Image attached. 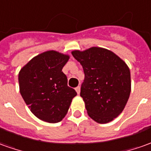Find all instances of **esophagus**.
I'll use <instances>...</instances> for the list:
<instances>
[{
  "label": "esophagus",
  "instance_id": "obj_1",
  "mask_svg": "<svg viewBox=\"0 0 151 151\" xmlns=\"http://www.w3.org/2000/svg\"><path fill=\"white\" fill-rule=\"evenodd\" d=\"M75 90H76V91H77V93L78 94H79L80 93V86H77V87H76L75 88Z\"/></svg>",
  "mask_w": 151,
  "mask_h": 151
}]
</instances>
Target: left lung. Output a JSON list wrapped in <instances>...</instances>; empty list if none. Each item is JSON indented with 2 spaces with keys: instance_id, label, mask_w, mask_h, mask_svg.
<instances>
[{
  "instance_id": "left-lung-1",
  "label": "left lung",
  "mask_w": 151,
  "mask_h": 151,
  "mask_svg": "<svg viewBox=\"0 0 151 151\" xmlns=\"http://www.w3.org/2000/svg\"><path fill=\"white\" fill-rule=\"evenodd\" d=\"M72 55L80 62L85 78L80 96L88 115L99 123H107L122 113L131 92L130 70L118 55L101 47Z\"/></svg>"
}]
</instances>
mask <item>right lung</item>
Instances as JSON below:
<instances>
[{
  "label": "right lung",
  "mask_w": 151,
  "mask_h": 151,
  "mask_svg": "<svg viewBox=\"0 0 151 151\" xmlns=\"http://www.w3.org/2000/svg\"><path fill=\"white\" fill-rule=\"evenodd\" d=\"M69 56L49 50L32 59L19 73V91L32 113L50 123L60 122L77 92L62 68Z\"/></svg>",
  "instance_id": "1"
}]
</instances>
